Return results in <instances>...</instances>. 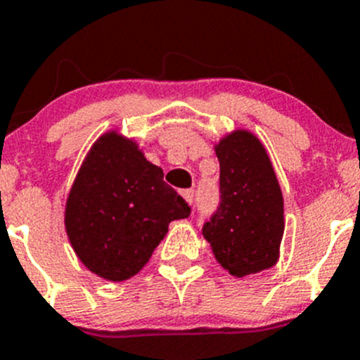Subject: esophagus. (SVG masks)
Here are the masks:
<instances>
[{"instance_id":"obj_1","label":"esophagus","mask_w":360,"mask_h":360,"mask_svg":"<svg viewBox=\"0 0 360 360\" xmlns=\"http://www.w3.org/2000/svg\"><path fill=\"white\" fill-rule=\"evenodd\" d=\"M181 198H184L185 201L188 202V205H192V201H194V191H192V188H187V191H181Z\"/></svg>"}]
</instances>
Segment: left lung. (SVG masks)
I'll return each mask as SVG.
<instances>
[{"label":"left lung","instance_id":"8db88e82","mask_svg":"<svg viewBox=\"0 0 360 360\" xmlns=\"http://www.w3.org/2000/svg\"><path fill=\"white\" fill-rule=\"evenodd\" d=\"M220 161V207L202 227L217 262L234 277L270 269L279 260L284 201L263 143L234 129L214 143Z\"/></svg>","mask_w":360,"mask_h":360}]
</instances>
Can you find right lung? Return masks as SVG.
<instances>
[{"label":"right lung","mask_w":360,"mask_h":360,"mask_svg":"<svg viewBox=\"0 0 360 360\" xmlns=\"http://www.w3.org/2000/svg\"><path fill=\"white\" fill-rule=\"evenodd\" d=\"M191 207L147 161L139 143L117 129L88 150L65 201L69 243L90 272L110 283L136 276Z\"/></svg>","instance_id":"add662e5"}]
</instances>
